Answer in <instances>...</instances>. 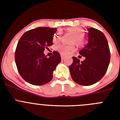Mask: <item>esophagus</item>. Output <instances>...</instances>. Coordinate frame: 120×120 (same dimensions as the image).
Masks as SVG:
<instances>
[{
	"label": "esophagus",
	"mask_w": 120,
	"mask_h": 120,
	"mask_svg": "<svg viewBox=\"0 0 120 120\" xmlns=\"http://www.w3.org/2000/svg\"><path fill=\"white\" fill-rule=\"evenodd\" d=\"M61 59H62V60L64 59V58H65V56H64V55H61Z\"/></svg>",
	"instance_id": "1"
}]
</instances>
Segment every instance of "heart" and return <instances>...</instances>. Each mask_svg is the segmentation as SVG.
I'll return each mask as SVG.
<instances>
[{
  "label": "heart",
  "mask_w": 120,
  "mask_h": 120,
  "mask_svg": "<svg viewBox=\"0 0 120 120\" xmlns=\"http://www.w3.org/2000/svg\"><path fill=\"white\" fill-rule=\"evenodd\" d=\"M68 32L74 35L72 39V42L75 43L78 45H83L84 44V30L82 27H68L67 29ZM61 32L60 30H58L53 37V41L54 43H57L61 38ZM56 49L58 50L60 53L62 55H68L71 52H74L76 50V47L74 45H66L64 44H59L56 47Z\"/></svg>",
  "instance_id": "obj_1"
}]
</instances>
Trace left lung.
<instances>
[{
  "instance_id": "left-lung-1",
  "label": "left lung",
  "mask_w": 120,
  "mask_h": 120,
  "mask_svg": "<svg viewBox=\"0 0 120 120\" xmlns=\"http://www.w3.org/2000/svg\"><path fill=\"white\" fill-rule=\"evenodd\" d=\"M88 43L79 54L85 57L83 61L73 57L69 66L72 79L76 83L89 86L97 83L105 75L109 64L111 53L103 33L93 27L88 29Z\"/></svg>"
}]
</instances>
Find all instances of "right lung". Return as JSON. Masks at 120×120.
Listing matches in <instances>:
<instances>
[{
	"instance_id": "obj_1",
	"label": "right lung",
	"mask_w": 120,
	"mask_h": 120,
	"mask_svg": "<svg viewBox=\"0 0 120 120\" xmlns=\"http://www.w3.org/2000/svg\"><path fill=\"white\" fill-rule=\"evenodd\" d=\"M56 28L38 27L26 32L18 42L15 61L19 73L28 83L43 85L53 78V73L61 61L58 52L47 58L45 49L53 44Z\"/></svg>"
}]
</instances>
